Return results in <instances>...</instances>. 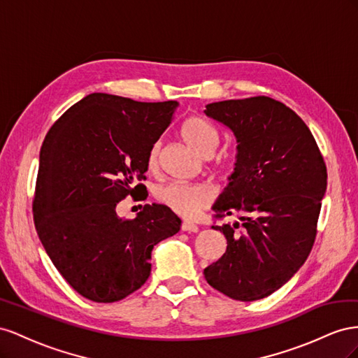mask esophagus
<instances>
[{"label":"esophagus","mask_w":358,"mask_h":358,"mask_svg":"<svg viewBox=\"0 0 358 358\" xmlns=\"http://www.w3.org/2000/svg\"><path fill=\"white\" fill-rule=\"evenodd\" d=\"M198 224L193 223V222H182L181 223V231L185 232H198Z\"/></svg>","instance_id":"obj_1"}]
</instances>
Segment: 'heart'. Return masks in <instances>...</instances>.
<instances>
[{
	"mask_svg": "<svg viewBox=\"0 0 358 358\" xmlns=\"http://www.w3.org/2000/svg\"><path fill=\"white\" fill-rule=\"evenodd\" d=\"M181 138L186 144L195 150L199 156L210 157L217 147L219 134L207 120L201 117H189L182 121L180 129ZM160 142L152 144L147 156V168L156 169L159 165ZM214 169H224L227 162L219 157L214 162ZM155 199L160 206L181 217H193L202 210H206L213 199L211 190L201 182H165L155 189Z\"/></svg>",
	"mask_w": 358,
	"mask_h": 358,
	"instance_id": "1",
	"label": "heart"
}]
</instances>
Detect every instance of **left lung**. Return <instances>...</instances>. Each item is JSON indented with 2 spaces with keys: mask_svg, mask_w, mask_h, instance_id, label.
<instances>
[{
  "mask_svg": "<svg viewBox=\"0 0 358 358\" xmlns=\"http://www.w3.org/2000/svg\"><path fill=\"white\" fill-rule=\"evenodd\" d=\"M238 142L236 171L214 203L227 252L203 270L214 289L255 301L283 287L308 259L318 232L327 166L306 122L267 96L207 105Z\"/></svg>",
  "mask_w": 358,
  "mask_h": 358,
  "instance_id": "obj_1",
  "label": "left lung"
}]
</instances>
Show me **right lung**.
Here are the masks:
<instances>
[{
	"label": "right lung",
	"instance_id": "add662e5",
	"mask_svg": "<svg viewBox=\"0 0 358 358\" xmlns=\"http://www.w3.org/2000/svg\"><path fill=\"white\" fill-rule=\"evenodd\" d=\"M178 101H136L93 93L61 115L40 148L33 199L34 224L46 253L83 297L114 303L148 279L151 250L181 220L145 203L135 219H120L117 203L147 199L148 151Z\"/></svg>",
	"mask_w": 358,
	"mask_h": 358
}]
</instances>
